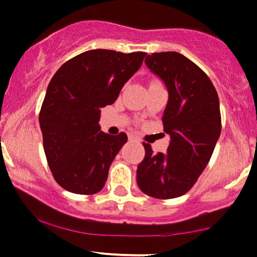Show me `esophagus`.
<instances>
[{"label": "esophagus", "mask_w": 257, "mask_h": 257, "mask_svg": "<svg viewBox=\"0 0 257 257\" xmlns=\"http://www.w3.org/2000/svg\"><path fill=\"white\" fill-rule=\"evenodd\" d=\"M129 139L133 140V142H139V138L136 137V136H132V134H131V136H129Z\"/></svg>", "instance_id": "esophagus-1"}]
</instances>
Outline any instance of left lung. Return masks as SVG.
Masks as SVG:
<instances>
[{"instance_id":"8db88e82","label":"left lung","mask_w":257,"mask_h":257,"mask_svg":"<svg viewBox=\"0 0 257 257\" xmlns=\"http://www.w3.org/2000/svg\"><path fill=\"white\" fill-rule=\"evenodd\" d=\"M145 64L169 91L163 123L171 142L166 154L143 143L137 182L154 198H176L193 187L214 151L221 132L219 98L206 72L182 54L153 53Z\"/></svg>"}]
</instances>
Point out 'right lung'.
<instances>
[{
  "label": "right lung",
  "instance_id": "1",
  "mask_svg": "<svg viewBox=\"0 0 257 257\" xmlns=\"http://www.w3.org/2000/svg\"><path fill=\"white\" fill-rule=\"evenodd\" d=\"M145 55L88 50L61 65L50 80L39 113L43 147L54 180L69 192L93 194L103 188L128 137L101 131V108L114 103Z\"/></svg>",
  "mask_w": 257,
  "mask_h": 257
}]
</instances>
